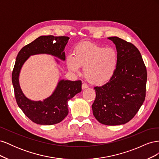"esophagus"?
I'll use <instances>...</instances> for the list:
<instances>
[{"mask_svg": "<svg viewBox=\"0 0 159 159\" xmlns=\"http://www.w3.org/2000/svg\"><path fill=\"white\" fill-rule=\"evenodd\" d=\"M81 88H82V89H85L88 88V85L86 84H83L82 85H81Z\"/></svg>", "mask_w": 159, "mask_h": 159, "instance_id": "34e87169", "label": "esophagus"}]
</instances>
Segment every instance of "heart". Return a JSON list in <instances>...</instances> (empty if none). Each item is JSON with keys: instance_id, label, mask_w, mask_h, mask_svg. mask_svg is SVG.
Instances as JSON below:
<instances>
[{"instance_id": "b5f03b06", "label": "heart", "mask_w": 159, "mask_h": 159, "mask_svg": "<svg viewBox=\"0 0 159 159\" xmlns=\"http://www.w3.org/2000/svg\"><path fill=\"white\" fill-rule=\"evenodd\" d=\"M66 60L70 71L79 74L80 67H84V75L89 82L103 85L111 80L116 72L119 55L112 48L84 42L77 46L74 54H68Z\"/></svg>"}]
</instances>
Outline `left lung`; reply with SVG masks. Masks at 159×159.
<instances>
[{"label": "left lung", "mask_w": 159, "mask_h": 159, "mask_svg": "<svg viewBox=\"0 0 159 159\" xmlns=\"http://www.w3.org/2000/svg\"><path fill=\"white\" fill-rule=\"evenodd\" d=\"M107 38L116 47L118 67L111 80L94 88L92 110L99 123L119 125L132 119L145 101L147 70L140 52L131 43L116 36Z\"/></svg>", "instance_id": "8db88e82"}]
</instances>
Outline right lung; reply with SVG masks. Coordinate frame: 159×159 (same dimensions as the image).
<instances>
[{"mask_svg":"<svg viewBox=\"0 0 159 159\" xmlns=\"http://www.w3.org/2000/svg\"><path fill=\"white\" fill-rule=\"evenodd\" d=\"M70 39L67 36H42L18 52L12 74L14 95L18 107L32 121L42 125H51L61 122L68 114V102L81 91V81L59 80L53 93L42 101H34L24 94L19 83V75L24 64L30 56L48 54L65 61L64 51ZM56 64L60 61L54 57Z\"/></svg>","mask_w":159,"mask_h":159,"instance_id":"right-lung-1","label":"right lung"}]
</instances>
